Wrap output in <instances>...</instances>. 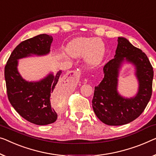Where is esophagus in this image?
Instances as JSON below:
<instances>
[{"label": "esophagus", "instance_id": "esophagus-1", "mask_svg": "<svg viewBox=\"0 0 156 156\" xmlns=\"http://www.w3.org/2000/svg\"><path fill=\"white\" fill-rule=\"evenodd\" d=\"M69 73H70L71 74H72V75L73 76H76V78H79V77H80V73H79V72L78 71H70L69 72Z\"/></svg>", "mask_w": 156, "mask_h": 156}]
</instances>
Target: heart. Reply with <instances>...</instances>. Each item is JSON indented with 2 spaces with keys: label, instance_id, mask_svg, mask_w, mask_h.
<instances>
[{
  "label": "heart",
  "instance_id": "b5f03b06",
  "mask_svg": "<svg viewBox=\"0 0 156 156\" xmlns=\"http://www.w3.org/2000/svg\"><path fill=\"white\" fill-rule=\"evenodd\" d=\"M105 46L100 40H93L90 38H74L69 42L66 52L73 57H80L85 55V60L90 66L98 64L103 58Z\"/></svg>",
  "mask_w": 156,
  "mask_h": 156
}]
</instances>
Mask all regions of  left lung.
<instances>
[{
  "label": "left lung",
  "mask_w": 156,
  "mask_h": 156,
  "mask_svg": "<svg viewBox=\"0 0 156 156\" xmlns=\"http://www.w3.org/2000/svg\"><path fill=\"white\" fill-rule=\"evenodd\" d=\"M114 58L104 66V78L94 88L92 108L97 118L108 125L127 124L137 118L150 101L152 95L153 69L149 59L140 49L125 38H118ZM125 57L136 66L140 83L135 98L125 99L117 92L118 70Z\"/></svg>",
  "instance_id": "1"
}]
</instances>
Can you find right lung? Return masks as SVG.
<instances>
[{
  "label": "right lung",
  "instance_id": "1",
  "mask_svg": "<svg viewBox=\"0 0 156 156\" xmlns=\"http://www.w3.org/2000/svg\"><path fill=\"white\" fill-rule=\"evenodd\" d=\"M52 40L51 36L41 34L22 41L11 53L5 66L9 101L22 118L38 125L51 124L57 119V113L51 106L50 99L55 97L64 101L65 87L59 79L62 71L55 76L50 74L39 82L29 83L18 73L17 59L31 55L48 54Z\"/></svg>",
  "mask_w": 156,
  "mask_h": 156
}]
</instances>
